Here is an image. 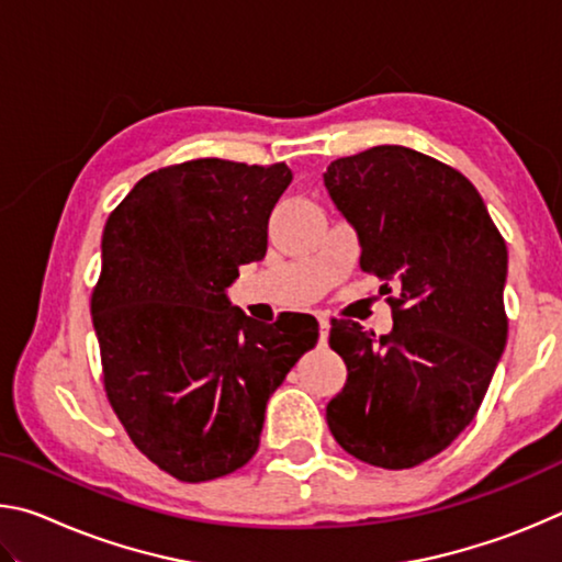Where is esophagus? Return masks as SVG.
I'll list each match as a JSON object with an SVG mask.
<instances>
[{
  "label": "esophagus",
  "instance_id": "esophagus-1",
  "mask_svg": "<svg viewBox=\"0 0 562 562\" xmlns=\"http://www.w3.org/2000/svg\"><path fill=\"white\" fill-rule=\"evenodd\" d=\"M327 337H329V319L319 317V345L327 347Z\"/></svg>",
  "mask_w": 562,
  "mask_h": 562
}]
</instances>
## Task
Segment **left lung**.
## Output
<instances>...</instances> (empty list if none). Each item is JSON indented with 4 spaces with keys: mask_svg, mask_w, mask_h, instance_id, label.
Segmentation results:
<instances>
[{
    "mask_svg": "<svg viewBox=\"0 0 562 562\" xmlns=\"http://www.w3.org/2000/svg\"><path fill=\"white\" fill-rule=\"evenodd\" d=\"M329 198L355 227L364 272L384 284L389 335L331 319L347 384L327 404L337 443L379 469L434 459L473 422L508 339V250L459 170L404 146L327 166Z\"/></svg>",
    "mask_w": 562,
    "mask_h": 562,
    "instance_id": "left-lung-1",
    "label": "left lung"
}]
</instances>
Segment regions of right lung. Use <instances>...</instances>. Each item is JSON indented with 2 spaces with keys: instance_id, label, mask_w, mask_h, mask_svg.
Wrapping results in <instances>:
<instances>
[{
  "instance_id": "add662e5",
  "label": "right lung",
  "mask_w": 562,
  "mask_h": 562,
  "mask_svg": "<svg viewBox=\"0 0 562 562\" xmlns=\"http://www.w3.org/2000/svg\"><path fill=\"white\" fill-rule=\"evenodd\" d=\"M290 183L284 164L188 160L140 178L103 227L91 294L103 386L136 449L178 481L243 469L268 398L317 345L312 315L262 325L225 294L265 258Z\"/></svg>"
}]
</instances>
